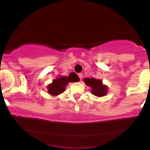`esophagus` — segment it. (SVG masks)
Segmentation results:
<instances>
[{
  "mask_svg": "<svg viewBox=\"0 0 150 150\" xmlns=\"http://www.w3.org/2000/svg\"><path fill=\"white\" fill-rule=\"evenodd\" d=\"M78 76H79V77L80 80H81L82 77H83V74H81V73H79V74H78Z\"/></svg>",
  "mask_w": 150,
  "mask_h": 150,
  "instance_id": "1",
  "label": "esophagus"
}]
</instances>
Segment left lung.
<instances>
[{"instance_id": "left-lung-1", "label": "left lung", "mask_w": 150, "mask_h": 150, "mask_svg": "<svg viewBox=\"0 0 150 150\" xmlns=\"http://www.w3.org/2000/svg\"><path fill=\"white\" fill-rule=\"evenodd\" d=\"M86 84L88 86L91 87L92 94L96 96H103L107 93V86L103 85L100 80L96 79L86 78L84 79Z\"/></svg>"}]
</instances>
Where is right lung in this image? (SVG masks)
Returning a JSON list of instances; mask_svg holds the SVG:
<instances>
[{
	"label": "right lung",
	"mask_w": 150,
	"mask_h": 150,
	"mask_svg": "<svg viewBox=\"0 0 150 150\" xmlns=\"http://www.w3.org/2000/svg\"><path fill=\"white\" fill-rule=\"evenodd\" d=\"M79 78L75 74H70L68 77L62 76L53 81L52 83L47 86L48 93L52 96H57L65 91V87L69 82L78 81Z\"/></svg>",
	"instance_id": "obj_1"
}]
</instances>
